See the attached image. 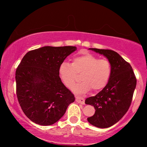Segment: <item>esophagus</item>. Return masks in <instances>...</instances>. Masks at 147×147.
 Here are the masks:
<instances>
[{
	"mask_svg": "<svg viewBox=\"0 0 147 147\" xmlns=\"http://www.w3.org/2000/svg\"><path fill=\"white\" fill-rule=\"evenodd\" d=\"M76 102H78L79 104H84V103H85V100H84L83 98L80 97V96H76Z\"/></svg>",
	"mask_w": 147,
	"mask_h": 147,
	"instance_id": "1",
	"label": "esophagus"
}]
</instances>
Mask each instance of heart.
Instances as JSON below:
<instances>
[{"label": "heart", "mask_w": 147, "mask_h": 147, "mask_svg": "<svg viewBox=\"0 0 147 147\" xmlns=\"http://www.w3.org/2000/svg\"><path fill=\"white\" fill-rule=\"evenodd\" d=\"M112 74L111 64L106 59H100L92 54H84L74 58L72 63L63 62L59 67V74L66 87L71 88L78 76L82 82L76 85L73 91L84 94L92 89L98 92L104 89L109 82Z\"/></svg>", "instance_id": "b5f03b06"}]
</instances>
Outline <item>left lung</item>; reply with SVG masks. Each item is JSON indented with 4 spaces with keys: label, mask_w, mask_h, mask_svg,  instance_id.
Wrapping results in <instances>:
<instances>
[{
    "label": "left lung",
    "mask_w": 147,
    "mask_h": 147,
    "mask_svg": "<svg viewBox=\"0 0 147 147\" xmlns=\"http://www.w3.org/2000/svg\"><path fill=\"white\" fill-rule=\"evenodd\" d=\"M107 58L111 64L112 74L105 88L86 98L85 103L93 106L95 114L88 121L96 127L106 128L118 122L128 111L131 104L136 79L131 65L116 51L90 48Z\"/></svg>",
    "instance_id": "obj_1"
}]
</instances>
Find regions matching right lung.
<instances>
[{"label": "right lung", "instance_id": "1", "mask_svg": "<svg viewBox=\"0 0 147 147\" xmlns=\"http://www.w3.org/2000/svg\"><path fill=\"white\" fill-rule=\"evenodd\" d=\"M77 49L73 46H45L25 54L15 74L17 96L32 122L51 125L65 113L74 95L62 83L59 67Z\"/></svg>", "mask_w": 147, "mask_h": 147}]
</instances>
